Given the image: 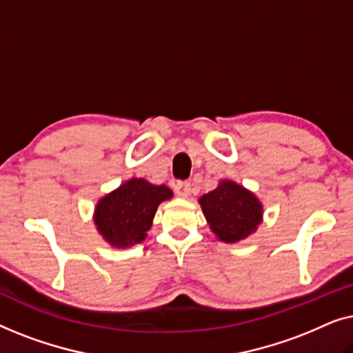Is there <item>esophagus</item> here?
I'll list each match as a JSON object with an SVG mask.
<instances>
[{"mask_svg": "<svg viewBox=\"0 0 353 353\" xmlns=\"http://www.w3.org/2000/svg\"><path fill=\"white\" fill-rule=\"evenodd\" d=\"M175 192L180 197H188L191 192V183L190 181H178L175 185Z\"/></svg>", "mask_w": 353, "mask_h": 353, "instance_id": "esophagus-1", "label": "esophagus"}]
</instances>
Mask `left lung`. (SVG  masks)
<instances>
[{"label":"left lung","instance_id":"1","mask_svg":"<svg viewBox=\"0 0 353 353\" xmlns=\"http://www.w3.org/2000/svg\"><path fill=\"white\" fill-rule=\"evenodd\" d=\"M199 204L212 233L223 243L245 239L262 223L263 207L257 196L231 180H221L201 197Z\"/></svg>","mask_w":353,"mask_h":353}]
</instances>
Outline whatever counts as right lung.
<instances>
[{"label": "right lung", "instance_id": "obj_1", "mask_svg": "<svg viewBox=\"0 0 353 353\" xmlns=\"http://www.w3.org/2000/svg\"><path fill=\"white\" fill-rule=\"evenodd\" d=\"M165 185H152L144 178H132L101 197L94 209V225L112 245L125 249L146 239L161 202L172 199Z\"/></svg>", "mask_w": 353, "mask_h": 353}]
</instances>
